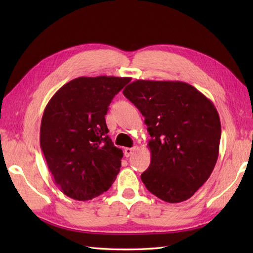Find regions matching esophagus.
I'll return each instance as SVG.
<instances>
[{
  "label": "esophagus",
  "mask_w": 253,
  "mask_h": 253,
  "mask_svg": "<svg viewBox=\"0 0 253 253\" xmlns=\"http://www.w3.org/2000/svg\"><path fill=\"white\" fill-rule=\"evenodd\" d=\"M136 149L137 148H135V147H133V148H125V150H124V155H125L126 158H129L130 155L136 151Z\"/></svg>",
  "instance_id": "obj_1"
}]
</instances>
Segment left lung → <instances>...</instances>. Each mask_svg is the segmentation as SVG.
<instances>
[{
	"label": "left lung",
	"instance_id": "obj_1",
	"mask_svg": "<svg viewBox=\"0 0 253 253\" xmlns=\"http://www.w3.org/2000/svg\"><path fill=\"white\" fill-rule=\"evenodd\" d=\"M144 116L151 163L141 174L147 189L169 203L185 201L216 164L221 122L215 106L182 82L136 80L123 91Z\"/></svg>",
	"mask_w": 253,
	"mask_h": 253
}]
</instances>
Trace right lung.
Masks as SVG:
<instances>
[{"instance_id":"right-lung-1","label":"right lung","mask_w":253,"mask_h":253,"mask_svg":"<svg viewBox=\"0 0 253 253\" xmlns=\"http://www.w3.org/2000/svg\"><path fill=\"white\" fill-rule=\"evenodd\" d=\"M129 77H78L46 104L40 146L55 185L69 198L85 201L109 190L123 151L107 136L105 115Z\"/></svg>"}]
</instances>
